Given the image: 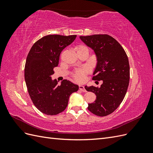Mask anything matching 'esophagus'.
Masks as SVG:
<instances>
[{
	"instance_id": "34e87169",
	"label": "esophagus",
	"mask_w": 153,
	"mask_h": 153,
	"mask_svg": "<svg viewBox=\"0 0 153 153\" xmlns=\"http://www.w3.org/2000/svg\"><path fill=\"white\" fill-rule=\"evenodd\" d=\"M79 89H80L81 91H82V92H86V91H87L85 90V89L84 86V85H79Z\"/></svg>"
}]
</instances>
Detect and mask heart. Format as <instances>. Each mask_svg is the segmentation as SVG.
I'll return each mask as SVG.
<instances>
[{
  "label": "heart",
  "mask_w": 153,
  "mask_h": 153,
  "mask_svg": "<svg viewBox=\"0 0 153 153\" xmlns=\"http://www.w3.org/2000/svg\"><path fill=\"white\" fill-rule=\"evenodd\" d=\"M86 48L84 46H82V45H80L78 46L77 47L78 50H80L82 48ZM89 72V69L87 68H84L83 69H78L76 70L75 73H74V78H75L76 80L78 81V82H82L84 80L85 78V74Z\"/></svg>",
  "instance_id": "1"
}]
</instances>
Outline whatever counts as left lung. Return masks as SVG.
Wrapping results in <instances>:
<instances>
[{
    "instance_id": "obj_1",
    "label": "left lung",
    "mask_w": 153,
    "mask_h": 153,
    "mask_svg": "<svg viewBox=\"0 0 153 153\" xmlns=\"http://www.w3.org/2000/svg\"><path fill=\"white\" fill-rule=\"evenodd\" d=\"M87 47L94 50L97 64L94 80H103L101 87L85 86L96 96L88 110L96 115L106 116L116 110L127 92L129 81V64L127 55L117 40L107 34L80 36Z\"/></svg>"
}]
</instances>
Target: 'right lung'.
<instances>
[{"label": "right lung", "mask_w": 153, "mask_h": 153, "mask_svg": "<svg viewBox=\"0 0 153 153\" xmlns=\"http://www.w3.org/2000/svg\"><path fill=\"white\" fill-rule=\"evenodd\" d=\"M76 36L48 35L32 46L25 66V80L30 99L42 113L55 115L66 109L70 95L78 85L67 80L58 85L52 80L53 68L59 64L60 54L71 44Z\"/></svg>", "instance_id": "obj_1"}]
</instances>
